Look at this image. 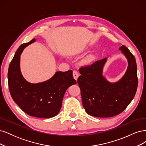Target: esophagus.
<instances>
[{"mask_svg": "<svg viewBox=\"0 0 146 146\" xmlns=\"http://www.w3.org/2000/svg\"><path fill=\"white\" fill-rule=\"evenodd\" d=\"M73 76H74V79H76V80H77L78 77V72L77 70H73Z\"/></svg>", "mask_w": 146, "mask_h": 146, "instance_id": "1", "label": "esophagus"}]
</instances>
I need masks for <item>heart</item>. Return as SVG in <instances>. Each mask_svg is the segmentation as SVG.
Here are the masks:
<instances>
[{
	"instance_id": "obj_1",
	"label": "heart",
	"mask_w": 146,
	"mask_h": 146,
	"mask_svg": "<svg viewBox=\"0 0 146 146\" xmlns=\"http://www.w3.org/2000/svg\"><path fill=\"white\" fill-rule=\"evenodd\" d=\"M88 61H91L92 60V57H90V58H88Z\"/></svg>"
}]
</instances>
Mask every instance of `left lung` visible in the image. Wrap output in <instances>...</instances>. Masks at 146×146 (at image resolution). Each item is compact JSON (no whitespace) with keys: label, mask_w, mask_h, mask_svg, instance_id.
Returning a JSON list of instances; mask_svg holds the SVG:
<instances>
[{"label":"left lung","mask_w":146,"mask_h":146,"mask_svg":"<svg viewBox=\"0 0 146 146\" xmlns=\"http://www.w3.org/2000/svg\"><path fill=\"white\" fill-rule=\"evenodd\" d=\"M119 49L127 57L129 66L124 76L116 83H110L102 76L106 58L79 69L81 76L77 83L81 91L82 104L91 116H116L127 107L135 96L138 83L135 58L124 45Z\"/></svg>","instance_id":"left-lung-1"}]
</instances>
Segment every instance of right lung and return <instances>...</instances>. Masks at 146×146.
<instances>
[{"mask_svg": "<svg viewBox=\"0 0 146 146\" xmlns=\"http://www.w3.org/2000/svg\"><path fill=\"white\" fill-rule=\"evenodd\" d=\"M35 41L33 38L23 44L15 53L8 68V88L13 100L24 112L36 117L50 118L59 113L66 90L77 82L71 70L56 72L44 82L26 81L21 73L20 56L24 48Z\"/></svg>", "mask_w": 146, "mask_h": 146, "instance_id": "1", "label": "right lung"}]
</instances>
